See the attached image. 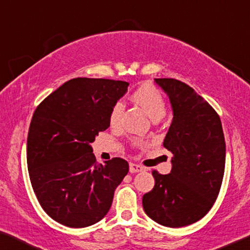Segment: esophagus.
I'll use <instances>...</instances> for the list:
<instances>
[{"label": "esophagus", "instance_id": "esophagus-1", "mask_svg": "<svg viewBox=\"0 0 250 250\" xmlns=\"http://www.w3.org/2000/svg\"><path fill=\"white\" fill-rule=\"evenodd\" d=\"M143 170H144L143 166L137 165V164H133V163L130 164V173H139V172H143Z\"/></svg>", "mask_w": 250, "mask_h": 250}]
</instances>
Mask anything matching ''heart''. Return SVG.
<instances>
[{
  "label": "heart",
  "instance_id": "obj_1",
  "mask_svg": "<svg viewBox=\"0 0 250 250\" xmlns=\"http://www.w3.org/2000/svg\"><path fill=\"white\" fill-rule=\"evenodd\" d=\"M132 99L136 103L143 106L151 120L158 121L166 113V104L162 93L157 88L149 84H144L138 87L132 94ZM125 110V104L118 101L111 109L109 121L112 126L120 125L121 117Z\"/></svg>",
  "mask_w": 250,
  "mask_h": 250
}]
</instances>
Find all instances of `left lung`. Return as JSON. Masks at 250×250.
<instances>
[{
	"label": "left lung",
	"instance_id": "left-lung-1",
	"mask_svg": "<svg viewBox=\"0 0 250 250\" xmlns=\"http://www.w3.org/2000/svg\"><path fill=\"white\" fill-rule=\"evenodd\" d=\"M155 82L173 109L163 144L173 154L172 170L152 172L155 186L143 196V207L159 225L180 228L202 219L217 200L225 174V136L218 113L188 84L174 78Z\"/></svg>",
	"mask_w": 250,
	"mask_h": 250
}]
</instances>
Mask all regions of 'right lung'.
Returning <instances> with one entry per match:
<instances>
[{
    "label": "right lung",
    "mask_w": 250,
    "mask_h": 250,
    "mask_svg": "<svg viewBox=\"0 0 250 250\" xmlns=\"http://www.w3.org/2000/svg\"><path fill=\"white\" fill-rule=\"evenodd\" d=\"M128 86L124 81L73 78L37 106L28 133V170L40 206L55 221L84 228L109 212L129 164L118 157L98 164L91 144L110 126L111 109Z\"/></svg>",
    "instance_id": "1"
}]
</instances>
